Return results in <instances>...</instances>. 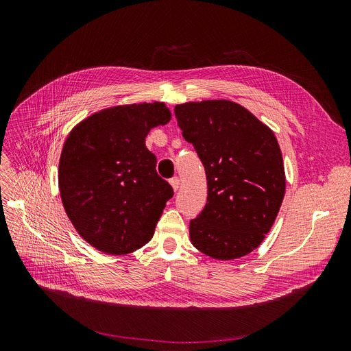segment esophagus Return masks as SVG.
Here are the masks:
<instances>
[{"label":"esophagus","instance_id":"1","mask_svg":"<svg viewBox=\"0 0 351 351\" xmlns=\"http://www.w3.org/2000/svg\"><path fill=\"white\" fill-rule=\"evenodd\" d=\"M169 183H171V186H173V189L176 190H178V187H180V178L178 177H173L171 180H169Z\"/></svg>","mask_w":351,"mask_h":351}]
</instances>
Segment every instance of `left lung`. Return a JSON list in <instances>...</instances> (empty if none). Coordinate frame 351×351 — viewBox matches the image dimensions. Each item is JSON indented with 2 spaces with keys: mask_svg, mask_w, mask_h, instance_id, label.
<instances>
[{
  "mask_svg": "<svg viewBox=\"0 0 351 351\" xmlns=\"http://www.w3.org/2000/svg\"><path fill=\"white\" fill-rule=\"evenodd\" d=\"M174 114L208 180L206 205L190 221V240L214 259L241 258L263 241L282 204L280 145L269 127L236 102H186Z\"/></svg>",
  "mask_w": 351,
  "mask_h": 351,
  "instance_id": "left-lung-1",
  "label": "left lung"
}]
</instances>
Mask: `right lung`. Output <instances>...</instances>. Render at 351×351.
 <instances>
[{"instance_id": "right-lung-1", "label": "right lung", "mask_w": 351, "mask_h": 351, "mask_svg": "<svg viewBox=\"0 0 351 351\" xmlns=\"http://www.w3.org/2000/svg\"><path fill=\"white\" fill-rule=\"evenodd\" d=\"M171 112L162 102L121 105L77 124L62 147L58 186L71 224L110 254L141 249L154 236L173 187L156 173L145 137Z\"/></svg>"}]
</instances>
